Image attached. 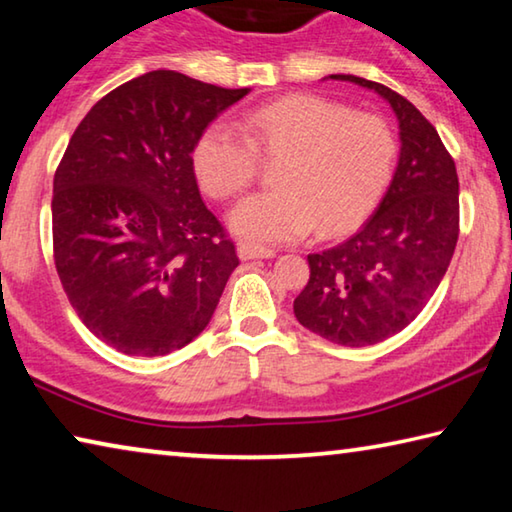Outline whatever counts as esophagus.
I'll return each mask as SVG.
<instances>
[{
  "instance_id": "obj_1",
  "label": "esophagus",
  "mask_w": 512,
  "mask_h": 512,
  "mask_svg": "<svg viewBox=\"0 0 512 512\" xmlns=\"http://www.w3.org/2000/svg\"><path fill=\"white\" fill-rule=\"evenodd\" d=\"M237 255L241 262H248V259H271V257H275V250L264 248V246H255V244H239Z\"/></svg>"
}]
</instances>
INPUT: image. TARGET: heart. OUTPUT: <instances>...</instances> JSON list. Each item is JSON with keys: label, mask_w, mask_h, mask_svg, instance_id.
I'll use <instances>...</instances> for the list:
<instances>
[{"label": "heart", "mask_w": 512, "mask_h": 512, "mask_svg": "<svg viewBox=\"0 0 512 512\" xmlns=\"http://www.w3.org/2000/svg\"><path fill=\"white\" fill-rule=\"evenodd\" d=\"M237 131L223 121L198 135L192 167L214 198L239 194L257 176V153L280 158L273 192L239 201L230 230L257 244L296 241L318 230H352L391 185L397 137L386 119L352 112L314 94H291L239 115Z\"/></svg>", "instance_id": "heart-1"}]
</instances>
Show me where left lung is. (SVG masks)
<instances>
[{"instance_id": "1", "label": "left lung", "mask_w": 512, "mask_h": 512, "mask_svg": "<svg viewBox=\"0 0 512 512\" xmlns=\"http://www.w3.org/2000/svg\"><path fill=\"white\" fill-rule=\"evenodd\" d=\"M327 79L377 92L400 126V158L375 214L348 241L307 255L309 282L293 300L309 332L363 348L402 332L443 282L458 239V176L436 128L411 101L352 74Z\"/></svg>"}]
</instances>
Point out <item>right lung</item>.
I'll return each instance as SVG.
<instances>
[{
  "instance_id": "right-lung-1",
  "label": "right lung",
  "mask_w": 512,
  "mask_h": 512,
  "mask_svg": "<svg viewBox=\"0 0 512 512\" xmlns=\"http://www.w3.org/2000/svg\"><path fill=\"white\" fill-rule=\"evenodd\" d=\"M248 92L155 69L94 103L69 140L51 198L56 271L110 348L162 357L212 320L239 257L198 192L192 151Z\"/></svg>"
}]
</instances>
